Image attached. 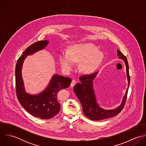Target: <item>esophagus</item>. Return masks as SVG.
<instances>
[{
	"mask_svg": "<svg viewBox=\"0 0 146 146\" xmlns=\"http://www.w3.org/2000/svg\"><path fill=\"white\" fill-rule=\"evenodd\" d=\"M75 84H76V80H72L71 81V83L70 84L71 87H73V86L75 85Z\"/></svg>",
	"mask_w": 146,
	"mask_h": 146,
	"instance_id": "1",
	"label": "esophagus"
}]
</instances>
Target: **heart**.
I'll use <instances>...</instances> for the list:
<instances>
[{
	"label": "heart",
	"mask_w": 146,
	"mask_h": 146,
	"mask_svg": "<svg viewBox=\"0 0 146 146\" xmlns=\"http://www.w3.org/2000/svg\"><path fill=\"white\" fill-rule=\"evenodd\" d=\"M103 54L97 47L92 43L73 45L68 52L63 51L60 54L59 61L63 69L71 71L75 63L80 62V68L84 73L92 72L103 58Z\"/></svg>",
	"instance_id": "heart-1"
}]
</instances>
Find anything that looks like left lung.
Returning <instances> with one entry per match:
<instances>
[{"instance_id": "8db88e82", "label": "left lung", "mask_w": 146, "mask_h": 146, "mask_svg": "<svg viewBox=\"0 0 146 146\" xmlns=\"http://www.w3.org/2000/svg\"><path fill=\"white\" fill-rule=\"evenodd\" d=\"M117 56H119V58L122 59L125 62L126 67L127 79L128 81L126 92L123 97L122 103L119 107L115 109L105 110L101 108L97 104L93 89V82L98 72H95L93 74L80 76L79 78L80 83L76 84L74 87V92L82 105L84 115L90 120H101L114 117L119 114L124 108L130 84L129 65L127 58L119 50H117Z\"/></svg>"}]
</instances>
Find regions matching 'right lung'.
<instances>
[{
  "label": "right lung",
  "instance_id": "right-lung-1",
  "mask_svg": "<svg viewBox=\"0 0 146 146\" xmlns=\"http://www.w3.org/2000/svg\"><path fill=\"white\" fill-rule=\"evenodd\" d=\"M48 43L46 40H41L27 47L19 58L15 70L16 94L19 102L29 113L42 119L52 118L60 112L61 104L57 99V93L60 90L68 88L71 83L70 78L54 74L40 93L32 95L26 92L22 77L23 61L27 56L43 49Z\"/></svg>",
  "mask_w": 146,
  "mask_h": 146
}]
</instances>
